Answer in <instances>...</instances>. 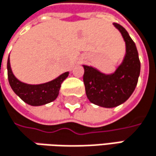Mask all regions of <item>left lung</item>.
I'll return each mask as SVG.
<instances>
[{"label": "left lung", "instance_id": "left-lung-1", "mask_svg": "<svg viewBox=\"0 0 156 156\" xmlns=\"http://www.w3.org/2000/svg\"><path fill=\"white\" fill-rule=\"evenodd\" d=\"M126 42V55L122 63L112 74H104L97 69L83 65L86 94L97 106L111 108L125 103L133 94L140 75L137 48L124 27L113 23Z\"/></svg>", "mask_w": 156, "mask_h": 156}]
</instances>
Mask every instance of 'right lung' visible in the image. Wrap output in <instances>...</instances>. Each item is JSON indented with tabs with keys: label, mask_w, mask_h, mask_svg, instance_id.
<instances>
[{
	"label": "right lung",
	"mask_w": 156,
	"mask_h": 156,
	"mask_svg": "<svg viewBox=\"0 0 156 156\" xmlns=\"http://www.w3.org/2000/svg\"><path fill=\"white\" fill-rule=\"evenodd\" d=\"M8 79L11 87L21 100L30 106H42L54 101L59 93L61 83L67 78L69 72H65L57 78L47 83L39 85H30L20 81L13 75L10 63V56L7 62Z\"/></svg>",
	"instance_id": "add662e5"
}]
</instances>
